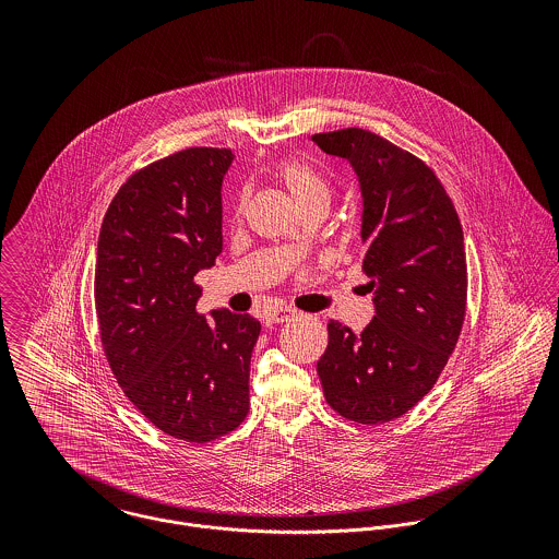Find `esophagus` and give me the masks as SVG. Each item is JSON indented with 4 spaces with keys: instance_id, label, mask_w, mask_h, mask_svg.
<instances>
[{
    "instance_id": "esophagus-1",
    "label": "esophagus",
    "mask_w": 559,
    "mask_h": 559,
    "mask_svg": "<svg viewBox=\"0 0 559 559\" xmlns=\"http://www.w3.org/2000/svg\"><path fill=\"white\" fill-rule=\"evenodd\" d=\"M295 314H297V312H295L293 308H277V310H269V312L264 314V322H266V326L280 324V322H288Z\"/></svg>"
}]
</instances>
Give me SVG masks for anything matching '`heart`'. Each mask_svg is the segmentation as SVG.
<instances>
[{
    "label": "heart",
    "mask_w": 559,
    "mask_h": 559,
    "mask_svg": "<svg viewBox=\"0 0 559 559\" xmlns=\"http://www.w3.org/2000/svg\"><path fill=\"white\" fill-rule=\"evenodd\" d=\"M280 178L301 209L317 202H324V204L331 202L329 182L308 163H301V160L284 163L280 169Z\"/></svg>",
    "instance_id": "obj_1"
}]
</instances>
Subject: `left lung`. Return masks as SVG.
I'll list each match as a JSON object with an SVG mask.
<instances>
[{
    "label": "left lung",
    "instance_id": "left-lung-1",
    "mask_svg": "<svg viewBox=\"0 0 559 559\" xmlns=\"http://www.w3.org/2000/svg\"><path fill=\"white\" fill-rule=\"evenodd\" d=\"M312 140L357 174L364 271L374 295L361 333L326 324L322 392L350 421H392L432 390L459 342L467 306L461 219L435 171L392 142L364 129Z\"/></svg>",
    "mask_w": 559,
    "mask_h": 559
}]
</instances>
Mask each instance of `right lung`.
I'll return each instance as SVG.
<instances>
[{"instance_id":"right-lung-1","label":"right lung","mask_w":559,"mask_h":559,"mask_svg":"<svg viewBox=\"0 0 559 559\" xmlns=\"http://www.w3.org/2000/svg\"><path fill=\"white\" fill-rule=\"evenodd\" d=\"M228 148H187L135 171L111 200L96 245L100 342L127 399L169 437L206 443L249 411L260 322L195 310L193 277L222 253Z\"/></svg>"}]
</instances>
